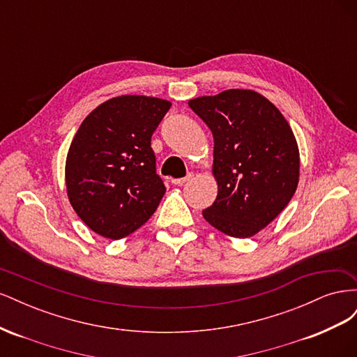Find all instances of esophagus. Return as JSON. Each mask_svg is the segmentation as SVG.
Segmentation results:
<instances>
[{
  "mask_svg": "<svg viewBox=\"0 0 357 357\" xmlns=\"http://www.w3.org/2000/svg\"><path fill=\"white\" fill-rule=\"evenodd\" d=\"M192 177H193V174H192V172H189V174L186 177H183V178H172L171 183H172V185H185L186 181L192 180Z\"/></svg>",
  "mask_w": 357,
  "mask_h": 357,
  "instance_id": "34e87169",
  "label": "esophagus"
}]
</instances>
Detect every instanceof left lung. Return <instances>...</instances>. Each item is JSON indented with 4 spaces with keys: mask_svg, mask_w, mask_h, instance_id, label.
I'll return each instance as SVG.
<instances>
[{
    "mask_svg": "<svg viewBox=\"0 0 357 357\" xmlns=\"http://www.w3.org/2000/svg\"><path fill=\"white\" fill-rule=\"evenodd\" d=\"M211 129L218 198L202 211L220 232L248 238L271 223L294 197L299 150L277 107L255 91L229 89L190 100Z\"/></svg>",
    "mask_w": 357,
    "mask_h": 357,
    "instance_id": "left-lung-1",
    "label": "left lung"
}]
</instances>
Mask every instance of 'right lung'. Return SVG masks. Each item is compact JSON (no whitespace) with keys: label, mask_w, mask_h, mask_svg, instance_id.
<instances>
[{"label":"right lung","mask_w":357,"mask_h":357,"mask_svg":"<svg viewBox=\"0 0 357 357\" xmlns=\"http://www.w3.org/2000/svg\"><path fill=\"white\" fill-rule=\"evenodd\" d=\"M171 102L116 96L84 119L66 165L68 199L89 228L121 240L143 226L165 193L150 142Z\"/></svg>","instance_id":"add662e5"}]
</instances>
